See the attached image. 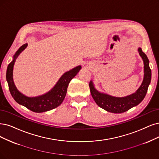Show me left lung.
Instances as JSON below:
<instances>
[{"label": "left lung", "mask_w": 159, "mask_h": 159, "mask_svg": "<svg viewBox=\"0 0 159 159\" xmlns=\"http://www.w3.org/2000/svg\"><path fill=\"white\" fill-rule=\"evenodd\" d=\"M138 52L144 63V79L142 85L132 95L123 98H116L99 92L94 89L92 82L90 81L89 86L91 94L98 106L108 112L122 113L134 106H136L144 99L151 83V70L149 67V61L146 54L141 48H138Z\"/></svg>", "instance_id": "left-lung-1"}]
</instances>
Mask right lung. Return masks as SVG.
Instances as JSON below:
<instances>
[{"label": "right lung", "mask_w": 159, "mask_h": 159, "mask_svg": "<svg viewBox=\"0 0 159 159\" xmlns=\"http://www.w3.org/2000/svg\"><path fill=\"white\" fill-rule=\"evenodd\" d=\"M27 46V44H25L20 47L14 56V60L8 65L7 68V80L8 82L11 95L17 103L23 105L28 109L35 113H43L55 109L63 102L65 97H66L67 87L70 81L78 73L81 69V66H79L76 67L63 74L56 86L45 94L34 98L25 96L17 90L14 84L12 70L16 59L26 48Z\"/></svg>", "instance_id": "add662e5"}]
</instances>
